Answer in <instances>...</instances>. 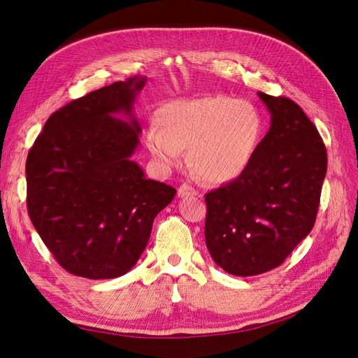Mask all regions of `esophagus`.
Instances as JSON below:
<instances>
[{
	"instance_id": "obj_1",
	"label": "esophagus",
	"mask_w": 358,
	"mask_h": 358,
	"mask_svg": "<svg viewBox=\"0 0 358 358\" xmlns=\"http://www.w3.org/2000/svg\"><path fill=\"white\" fill-rule=\"evenodd\" d=\"M198 191H195V188H192L189 183H182L179 189H178V195L180 198H185V196H191V195H196Z\"/></svg>"
}]
</instances>
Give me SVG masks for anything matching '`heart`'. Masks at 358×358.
I'll return each instance as SVG.
<instances>
[{"label":"heart","instance_id":"obj_1","mask_svg":"<svg viewBox=\"0 0 358 358\" xmlns=\"http://www.w3.org/2000/svg\"><path fill=\"white\" fill-rule=\"evenodd\" d=\"M160 124H151L147 147L166 167L189 163L207 183H226L248 167L260 142L262 117L245 99L211 95L169 103L160 110Z\"/></svg>","mask_w":358,"mask_h":358}]
</instances>
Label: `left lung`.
<instances>
[{
    "instance_id": "obj_1",
    "label": "left lung",
    "mask_w": 358,
    "mask_h": 358,
    "mask_svg": "<svg viewBox=\"0 0 358 358\" xmlns=\"http://www.w3.org/2000/svg\"><path fill=\"white\" fill-rule=\"evenodd\" d=\"M270 129L239 178L206 195V244L235 276L280 266L316 222L327 154L316 126L292 99L259 92Z\"/></svg>"
}]
</instances>
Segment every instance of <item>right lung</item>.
I'll return each instance as SVG.
<instances>
[{
    "label": "right lung",
    "mask_w": 358,
    "mask_h": 358,
    "mask_svg": "<svg viewBox=\"0 0 358 358\" xmlns=\"http://www.w3.org/2000/svg\"><path fill=\"white\" fill-rule=\"evenodd\" d=\"M145 82L134 76L70 101L51 114L27 154V213L57 263L75 276L127 273L155 216L176 195L131 160L141 134L132 107Z\"/></svg>",
    "instance_id": "right-lung-1"
}]
</instances>
